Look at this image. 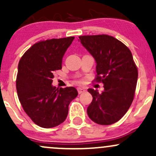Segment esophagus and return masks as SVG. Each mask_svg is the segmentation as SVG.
Returning a JSON list of instances; mask_svg holds the SVG:
<instances>
[{
    "label": "esophagus",
    "mask_w": 156,
    "mask_h": 156,
    "mask_svg": "<svg viewBox=\"0 0 156 156\" xmlns=\"http://www.w3.org/2000/svg\"><path fill=\"white\" fill-rule=\"evenodd\" d=\"M78 94H82V93H83V92H86V90H85V89L84 88H82V87H78Z\"/></svg>",
    "instance_id": "esophagus-1"
}]
</instances>
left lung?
I'll return each instance as SVG.
<instances>
[{
    "label": "left lung",
    "mask_w": 156,
    "mask_h": 156,
    "mask_svg": "<svg viewBox=\"0 0 156 156\" xmlns=\"http://www.w3.org/2000/svg\"><path fill=\"white\" fill-rule=\"evenodd\" d=\"M79 39L95 59V80L104 84L101 94L88 89L93 99L87 114L99 125L114 124L126 114L133 101L138 69L133 55L129 48L112 36H80Z\"/></svg>",
    "instance_id": "1"
}]
</instances>
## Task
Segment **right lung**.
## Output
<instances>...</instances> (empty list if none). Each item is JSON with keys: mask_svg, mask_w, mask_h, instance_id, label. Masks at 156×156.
Masks as SVG:
<instances>
[{"mask_svg": "<svg viewBox=\"0 0 156 156\" xmlns=\"http://www.w3.org/2000/svg\"><path fill=\"white\" fill-rule=\"evenodd\" d=\"M74 37L40 41L21 57L16 88L25 112L44 128L60 125L67 117L69 104L78 95L74 87L52 85L54 71L62 69V58Z\"/></svg>", "mask_w": 156, "mask_h": 156, "instance_id": "1", "label": "right lung"}]
</instances>
